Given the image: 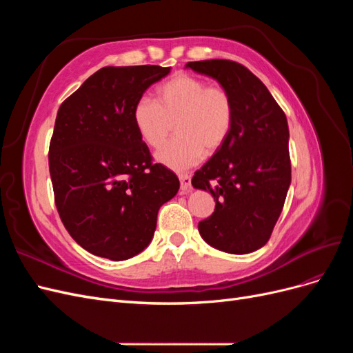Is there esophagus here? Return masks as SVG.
Here are the masks:
<instances>
[{"label": "esophagus", "mask_w": 353, "mask_h": 353, "mask_svg": "<svg viewBox=\"0 0 353 353\" xmlns=\"http://www.w3.org/2000/svg\"><path fill=\"white\" fill-rule=\"evenodd\" d=\"M179 181H181V190L187 191L191 184V178L187 174H179Z\"/></svg>", "instance_id": "1"}]
</instances>
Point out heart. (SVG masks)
<instances>
[{"label": "heart", "mask_w": 353, "mask_h": 353, "mask_svg": "<svg viewBox=\"0 0 353 353\" xmlns=\"http://www.w3.org/2000/svg\"><path fill=\"white\" fill-rule=\"evenodd\" d=\"M132 122L141 140L154 148L166 141L175 123L178 137L160 148L156 160L172 170H185L225 144L234 125V101L219 83L176 73L156 88V101L137 100Z\"/></svg>", "instance_id": "b5f03b06"}]
</instances>
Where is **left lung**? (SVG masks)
<instances>
[{
	"label": "left lung",
	"mask_w": 353,
	"mask_h": 353,
	"mask_svg": "<svg viewBox=\"0 0 353 353\" xmlns=\"http://www.w3.org/2000/svg\"><path fill=\"white\" fill-rule=\"evenodd\" d=\"M185 68L216 79L234 101L228 140L191 179L216 201L199 232L218 250L254 252L270 240L292 183L287 117L263 82L237 61H188Z\"/></svg>",
	"instance_id": "left-lung-1"
}]
</instances>
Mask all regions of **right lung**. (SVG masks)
<instances>
[{
    "label": "right lung",
    "mask_w": 353,
    "mask_h": 353,
    "mask_svg": "<svg viewBox=\"0 0 353 353\" xmlns=\"http://www.w3.org/2000/svg\"><path fill=\"white\" fill-rule=\"evenodd\" d=\"M170 68H101L57 112L48 152L63 225L87 252L125 261L150 244L179 179L153 163L132 122L137 100Z\"/></svg>",
    "instance_id": "1"
}]
</instances>
